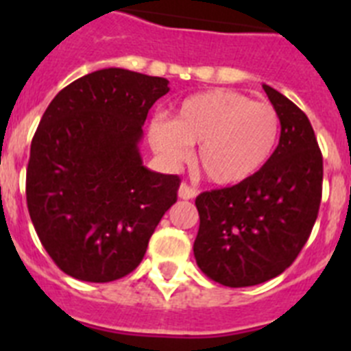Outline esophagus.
Here are the masks:
<instances>
[{
  "instance_id": "esophagus-1",
  "label": "esophagus",
  "mask_w": 351,
  "mask_h": 351,
  "mask_svg": "<svg viewBox=\"0 0 351 351\" xmlns=\"http://www.w3.org/2000/svg\"><path fill=\"white\" fill-rule=\"evenodd\" d=\"M178 193H179V198H182V200H190V198L197 197V190L186 184V182H182V184L179 186Z\"/></svg>"
}]
</instances>
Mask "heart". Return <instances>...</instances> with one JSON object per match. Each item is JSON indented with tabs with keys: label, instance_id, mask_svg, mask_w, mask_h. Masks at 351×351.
<instances>
[{
	"label": "heart",
	"instance_id": "b5f03b06",
	"mask_svg": "<svg viewBox=\"0 0 351 351\" xmlns=\"http://www.w3.org/2000/svg\"><path fill=\"white\" fill-rule=\"evenodd\" d=\"M280 116L265 101L232 89H213L188 96L176 107L172 121H149V144L167 165H179L198 145L197 167L214 184H237L255 176L280 141Z\"/></svg>",
	"mask_w": 351,
	"mask_h": 351
}]
</instances>
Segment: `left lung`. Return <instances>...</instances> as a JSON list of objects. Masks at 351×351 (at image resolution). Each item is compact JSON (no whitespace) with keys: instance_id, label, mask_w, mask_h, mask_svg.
<instances>
[{"instance_id":"1","label":"left lung","mask_w":351,"mask_h":351,"mask_svg":"<svg viewBox=\"0 0 351 351\" xmlns=\"http://www.w3.org/2000/svg\"><path fill=\"white\" fill-rule=\"evenodd\" d=\"M280 116V144L246 181L204 191L193 253L200 271L230 288L280 276L297 258L318 216L324 160L308 116L263 84Z\"/></svg>"}]
</instances>
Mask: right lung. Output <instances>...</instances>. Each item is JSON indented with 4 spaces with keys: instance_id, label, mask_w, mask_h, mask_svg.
<instances>
[{
    "instance_id": "right-lung-1",
    "label": "right lung",
    "mask_w": 351,
    "mask_h": 351,
    "mask_svg": "<svg viewBox=\"0 0 351 351\" xmlns=\"http://www.w3.org/2000/svg\"><path fill=\"white\" fill-rule=\"evenodd\" d=\"M169 80L104 68L68 84L31 142L26 200L31 221L64 274L108 283L142 262L181 179L142 165L149 108Z\"/></svg>"
}]
</instances>
